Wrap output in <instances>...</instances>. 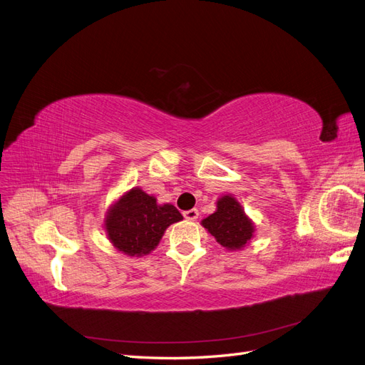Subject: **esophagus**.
Returning a JSON list of instances; mask_svg holds the SVG:
<instances>
[{"instance_id": "1", "label": "esophagus", "mask_w": 365, "mask_h": 365, "mask_svg": "<svg viewBox=\"0 0 365 365\" xmlns=\"http://www.w3.org/2000/svg\"><path fill=\"white\" fill-rule=\"evenodd\" d=\"M182 215L187 220H196L197 216H200V212H197L196 208H192V210H187V212H184Z\"/></svg>"}]
</instances>
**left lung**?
<instances>
[{
  "label": "left lung",
  "mask_w": 365,
  "mask_h": 365,
  "mask_svg": "<svg viewBox=\"0 0 365 365\" xmlns=\"http://www.w3.org/2000/svg\"><path fill=\"white\" fill-rule=\"evenodd\" d=\"M216 212L202 219V227L215 236L217 244L230 251L242 250L254 236L252 220L245 215L236 197L225 195L219 197Z\"/></svg>",
  "instance_id": "left-lung-1"
}]
</instances>
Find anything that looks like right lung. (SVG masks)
<instances>
[{
    "mask_svg": "<svg viewBox=\"0 0 365 365\" xmlns=\"http://www.w3.org/2000/svg\"><path fill=\"white\" fill-rule=\"evenodd\" d=\"M181 219L176 207L158 205L155 197L135 187L109 207L105 230L118 251L140 257L155 250L165 228Z\"/></svg>",
    "mask_w": 365,
    "mask_h": 365,
    "instance_id": "add662e5",
    "label": "right lung"
}]
</instances>
